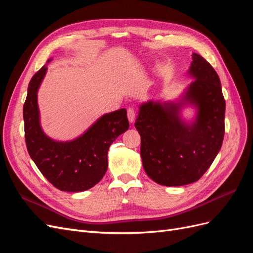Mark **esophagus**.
Returning <instances> with one entry per match:
<instances>
[{
	"label": "esophagus",
	"mask_w": 253,
	"mask_h": 253,
	"mask_svg": "<svg viewBox=\"0 0 253 253\" xmlns=\"http://www.w3.org/2000/svg\"><path fill=\"white\" fill-rule=\"evenodd\" d=\"M127 119L129 121V124H133L135 121V111L133 108L127 109Z\"/></svg>",
	"instance_id": "34e87169"
}]
</instances>
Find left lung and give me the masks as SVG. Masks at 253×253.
<instances>
[{
	"mask_svg": "<svg viewBox=\"0 0 253 253\" xmlns=\"http://www.w3.org/2000/svg\"><path fill=\"white\" fill-rule=\"evenodd\" d=\"M187 75L193 81L178 98L140 103L135 122L145 173L168 187L200 179L218 154L225 134L226 103L216 72L193 52ZM187 107L195 110L191 120L182 115Z\"/></svg>",
	"mask_w": 253,
	"mask_h": 253,
	"instance_id": "1",
	"label": "left lung"
}]
</instances>
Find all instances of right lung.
<instances>
[{"label": "right lung", "mask_w": 253, "mask_h": 253, "mask_svg": "<svg viewBox=\"0 0 253 253\" xmlns=\"http://www.w3.org/2000/svg\"><path fill=\"white\" fill-rule=\"evenodd\" d=\"M50 61L28 84L23 106L26 147L30 158L51 185L66 192H82L100 181L108 170L110 145L128 128L126 110L102 115L72 140L61 141L47 136L41 126L38 90Z\"/></svg>", "instance_id": "add662e5"}]
</instances>
